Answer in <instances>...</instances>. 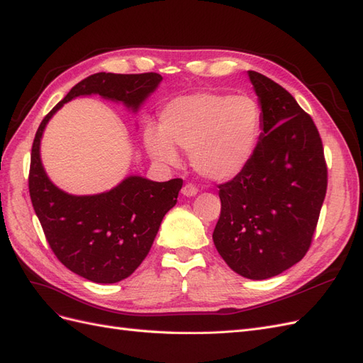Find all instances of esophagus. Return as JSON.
<instances>
[{
  "mask_svg": "<svg viewBox=\"0 0 363 363\" xmlns=\"http://www.w3.org/2000/svg\"><path fill=\"white\" fill-rule=\"evenodd\" d=\"M182 194H183L184 196H195L196 194H199V188H195L194 184L188 183V184H184V186H183Z\"/></svg>",
  "mask_w": 363,
  "mask_h": 363,
  "instance_id": "esophagus-1",
  "label": "esophagus"
}]
</instances>
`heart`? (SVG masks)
Here are the masks:
<instances>
[{"mask_svg": "<svg viewBox=\"0 0 363 363\" xmlns=\"http://www.w3.org/2000/svg\"><path fill=\"white\" fill-rule=\"evenodd\" d=\"M262 135V111L248 95L199 92L179 96L160 113V128L147 125L148 155L167 164L179 162L182 148L191 151L194 169L213 182H227L255 157Z\"/></svg>", "mask_w": 363, "mask_h": 363, "instance_id": "b5f03b06", "label": "heart"}]
</instances>
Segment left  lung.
Returning a JSON list of instances; mask_svg holds the SVG:
<instances>
[{
  "label": "left lung",
  "mask_w": 363,
  "mask_h": 363,
  "mask_svg": "<svg viewBox=\"0 0 363 363\" xmlns=\"http://www.w3.org/2000/svg\"><path fill=\"white\" fill-rule=\"evenodd\" d=\"M262 111L255 157L219 184L213 244L239 276L265 280L294 267L312 242L327 191V167L312 118L280 84L247 72Z\"/></svg>",
  "instance_id": "obj_1"
}]
</instances>
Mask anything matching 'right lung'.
Instances as JSON below:
<instances>
[{
    "label": "right lung",
    "mask_w": 363,
    "mask_h": 363,
    "mask_svg": "<svg viewBox=\"0 0 363 363\" xmlns=\"http://www.w3.org/2000/svg\"><path fill=\"white\" fill-rule=\"evenodd\" d=\"M162 80L156 72L94 74L75 84L36 131L28 175L33 208L54 255L94 283H116L136 271L155 242L163 216L177 203L183 180L152 182L128 175L111 191L72 195L47 175L40 160L42 135L54 113L77 96L100 95L138 113Z\"/></svg>",
    "instance_id": "right-lung-1"
}]
</instances>
